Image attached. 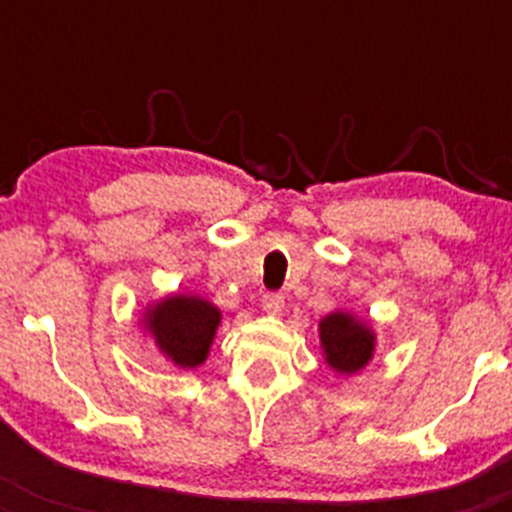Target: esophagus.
<instances>
[{
    "instance_id": "obj_1",
    "label": "esophagus",
    "mask_w": 512,
    "mask_h": 512,
    "mask_svg": "<svg viewBox=\"0 0 512 512\" xmlns=\"http://www.w3.org/2000/svg\"><path fill=\"white\" fill-rule=\"evenodd\" d=\"M262 309H265L267 314H272V317H277V314H282V309H285V297H282L280 292H267L265 297H262Z\"/></svg>"
}]
</instances>
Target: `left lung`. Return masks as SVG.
Segmentation results:
<instances>
[{
  "mask_svg": "<svg viewBox=\"0 0 512 512\" xmlns=\"http://www.w3.org/2000/svg\"><path fill=\"white\" fill-rule=\"evenodd\" d=\"M319 342L327 364L339 374L352 376L364 369L374 356L376 334L354 314L332 312L319 322Z\"/></svg>",
  "mask_w": 512,
  "mask_h": 512,
  "instance_id": "1",
  "label": "left lung"
}]
</instances>
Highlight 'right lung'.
<instances>
[{"label":"right lung","instance_id":"obj_1","mask_svg":"<svg viewBox=\"0 0 512 512\" xmlns=\"http://www.w3.org/2000/svg\"><path fill=\"white\" fill-rule=\"evenodd\" d=\"M220 317V309L208 299L195 294H170L146 309L143 327L175 366L195 369L208 359Z\"/></svg>","mask_w":512,"mask_h":512}]
</instances>
